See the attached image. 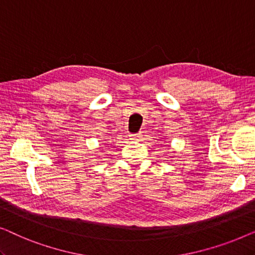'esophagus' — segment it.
Returning <instances> with one entry per match:
<instances>
[{
	"instance_id": "esophagus-1",
	"label": "esophagus",
	"mask_w": 255,
	"mask_h": 255,
	"mask_svg": "<svg viewBox=\"0 0 255 255\" xmlns=\"http://www.w3.org/2000/svg\"><path fill=\"white\" fill-rule=\"evenodd\" d=\"M132 140H139V139L141 138V133H134V134H131L130 135Z\"/></svg>"
}]
</instances>
